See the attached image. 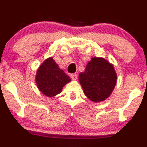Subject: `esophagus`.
Returning a JSON list of instances; mask_svg holds the SVG:
<instances>
[{"label": "esophagus", "instance_id": "1", "mask_svg": "<svg viewBox=\"0 0 147 147\" xmlns=\"http://www.w3.org/2000/svg\"><path fill=\"white\" fill-rule=\"evenodd\" d=\"M70 77H71L72 80H76L78 78V75L76 74H72L70 75Z\"/></svg>", "mask_w": 147, "mask_h": 147}]
</instances>
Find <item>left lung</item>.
<instances>
[{
    "label": "left lung",
    "mask_w": 147,
    "mask_h": 147,
    "mask_svg": "<svg viewBox=\"0 0 147 147\" xmlns=\"http://www.w3.org/2000/svg\"><path fill=\"white\" fill-rule=\"evenodd\" d=\"M84 93L94 102H103L111 95L117 75L114 65L103 57H92L85 71L79 74Z\"/></svg>",
    "instance_id": "8db88e82"
}]
</instances>
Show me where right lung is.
<instances>
[{
	"mask_svg": "<svg viewBox=\"0 0 147 147\" xmlns=\"http://www.w3.org/2000/svg\"><path fill=\"white\" fill-rule=\"evenodd\" d=\"M35 82L38 89L49 98L61 93L64 86L71 79L52 57L46 59L38 68L35 76Z\"/></svg>",
	"mask_w": 147,
	"mask_h": 147,
	"instance_id": "1",
	"label": "right lung"
}]
</instances>
